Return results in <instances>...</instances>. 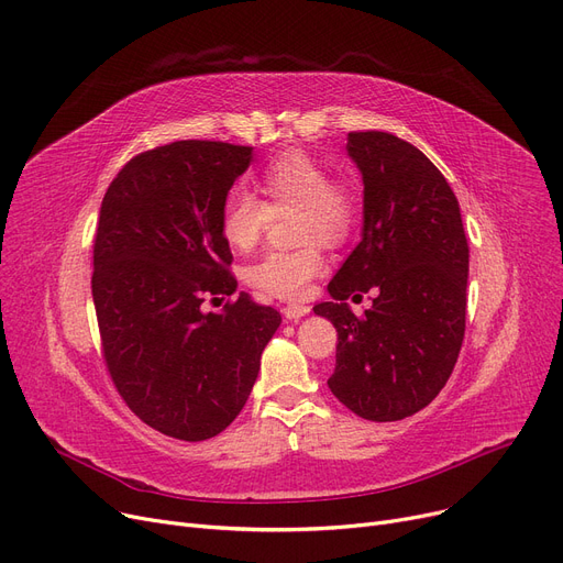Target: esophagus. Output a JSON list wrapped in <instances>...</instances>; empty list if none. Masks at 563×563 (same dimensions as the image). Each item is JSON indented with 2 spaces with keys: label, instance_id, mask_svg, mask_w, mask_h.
Wrapping results in <instances>:
<instances>
[{
  "label": "esophagus",
  "instance_id": "1",
  "mask_svg": "<svg viewBox=\"0 0 563 563\" xmlns=\"http://www.w3.org/2000/svg\"><path fill=\"white\" fill-rule=\"evenodd\" d=\"M308 312H310V306H303V303H289L283 308L285 320H289V322L301 320V317H306Z\"/></svg>",
  "mask_w": 563,
  "mask_h": 563
}]
</instances>
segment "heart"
Segmentation results:
<instances>
[{
    "label": "heart",
    "instance_id": "b5f03b06",
    "mask_svg": "<svg viewBox=\"0 0 563 563\" xmlns=\"http://www.w3.org/2000/svg\"><path fill=\"white\" fill-rule=\"evenodd\" d=\"M262 202L243 188H232L221 211V232L232 251L255 249L268 213L297 211V236L306 246L266 253L249 272V280L266 295L297 301L314 278L327 274L324 246H340L354 228L356 202L347 186L331 181L329 169L303 152H287L264 167L257 179ZM311 243L308 244L307 241Z\"/></svg>",
    "mask_w": 563,
    "mask_h": 563
}]
</instances>
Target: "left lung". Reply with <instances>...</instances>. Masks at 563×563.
I'll return each instance as SVG.
<instances>
[{
  "mask_svg": "<svg viewBox=\"0 0 563 563\" xmlns=\"http://www.w3.org/2000/svg\"><path fill=\"white\" fill-rule=\"evenodd\" d=\"M363 179L358 246L317 303L338 331L331 394L356 417L386 423L428 407L449 382L464 338L470 246L444 175L417 146L382 131L347 135ZM376 289L356 318L352 296Z\"/></svg>",
  "mask_w": 563,
  "mask_h": 563,
  "instance_id": "obj_1",
  "label": "left lung"
}]
</instances>
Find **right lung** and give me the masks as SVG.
<instances>
[{"instance_id": "1", "label": "right lung", "mask_w": 563, "mask_h": 563, "mask_svg": "<svg viewBox=\"0 0 563 563\" xmlns=\"http://www.w3.org/2000/svg\"><path fill=\"white\" fill-rule=\"evenodd\" d=\"M253 146L179 140L131 158L112 179L93 239L91 297L119 396L150 428L205 442L246 405L280 312L232 297L221 211Z\"/></svg>"}]
</instances>
